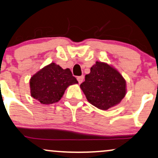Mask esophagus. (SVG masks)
Returning <instances> with one entry per match:
<instances>
[{"label":"esophagus","instance_id":"esophagus-1","mask_svg":"<svg viewBox=\"0 0 158 158\" xmlns=\"http://www.w3.org/2000/svg\"><path fill=\"white\" fill-rule=\"evenodd\" d=\"M77 80L79 81V84H81L83 81H84V77L83 76H80V77H77Z\"/></svg>","mask_w":158,"mask_h":158}]
</instances>
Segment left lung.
Returning <instances> with one entry per match:
<instances>
[{
    "label": "left lung",
    "instance_id": "left-lung-1",
    "mask_svg": "<svg viewBox=\"0 0 158 158\" xmlns=\"http://www.w3.org/2000/svg\"><path fill=\"white\" fill-rule=\"evenodd\" d=\"M80 88L89 103L102 110L115 107L127 94V82L120 72L110 64L96 61L85 76Z\"/></svg>",
    "mask_w": 158,
    "mask_h": 158
}]
</instances>
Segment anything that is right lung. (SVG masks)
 <instances>
[{
  "label": "right lung",
  "instance_id": "right-lung-1",
  "mask_svg": "<svg viewBox=\"0 0 158 158\" xmlns=\"http://www.w3.org/2000/svg\"><path fill=\"white\" fill-rule=\"evenodd\" d=\"M75 84H78V81L69 68L63 69L51 62L31 77L30 94L41 104L48 105L59 102L68 87Z\"/></svg>",
  "mask_w": 158,
  "mask_h": 158
}]
</instances>
